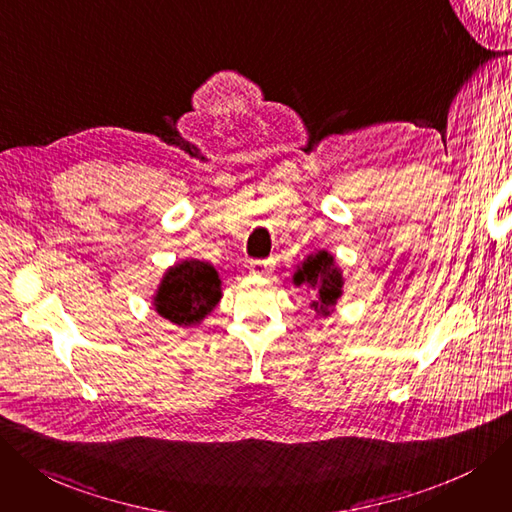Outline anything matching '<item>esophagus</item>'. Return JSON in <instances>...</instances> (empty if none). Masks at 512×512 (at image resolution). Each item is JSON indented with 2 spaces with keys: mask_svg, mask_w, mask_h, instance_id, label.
<instances>
[{
  "mask_svg": "<svg viewBox=\"0 0 512 512\" xmlns=\"http://www.w3.org/2000/svg\"><path fill=\"white\" fill-rule=\"evenodd\" d=\"M248 269L252 275H267L271 271V264L267 260H250Z\"/></svg>",
  "mask_w": 512,
  "mask_h": 512,
  "instance_id": "1",
  "label": "esophagus"
}]
</instances>
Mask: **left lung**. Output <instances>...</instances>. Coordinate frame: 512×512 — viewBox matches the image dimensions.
<instances>
[{
	"instance_id": "8db88e82",
	"label": "left lung",
	"mask_w": 512,
	"mask_h": 512,
	"mask_svg": "<svg viewBox=\"0 0 512 512\" xmlns=\"http://www.w3.org/2000/svg\"><path fill=\"white\" fill-rule=\"evenodd\" d=\"M294 281L298 285L304 283L306 288L311 290V309L315 311V315L327 317L334 311V306L342 294V275L336 269L332 254H327L323 250L311 254L302 262L298 273H294Z\"/></svg>"
}]
</instances>
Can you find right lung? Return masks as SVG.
<instances>
[{
    "mask_svg": "<svg viewBox=\"0 0 512 512\" xmlns=\"http://www.w3.org/2000/svg\"><path fill=\"white\" fill-rule=\"evenodd\" d=\"M220 300V279L208 262L187 260L170 269L155 296V309L176 325H197Z\"/></svg>",
    "mask_w": 512,
    "mask_h": 512,
    "instance_id": "add662e5",
    "label": "right lung"
}]
</instances>
